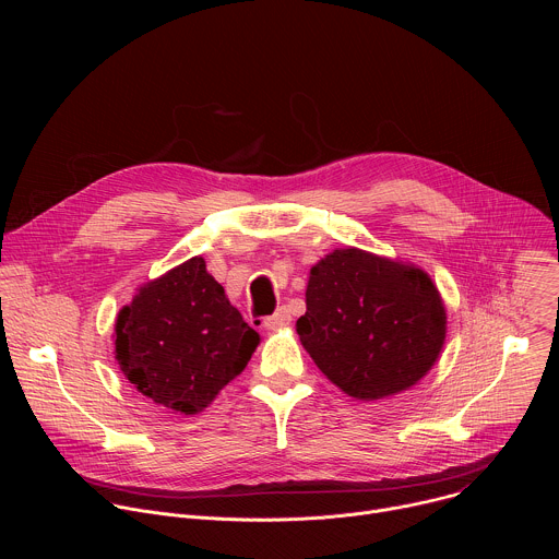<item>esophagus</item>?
<instances>
[{
  "mask_svg": "<svg viewBox=\"0 0 559 559\" xmlns=\"http://www.w3.org/2000/svg\"><path fill=\"white\" fill-rule=\"evenodd\" d=\"M289 321H292V316H289V311H287V307H278L272 316H267L265 321H263V325H265V330H270V332H276V330H283V328H287L289 325Z\"/></svg>",
  "mask_w": 559,
  "mask_h": 559,
  "instance_id": "obj_1",
  "label": "esophagus"
}]
</instances>
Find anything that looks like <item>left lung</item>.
<instances>
[{
  "label": "left lung",
  "mask_w": 559,
  "mask_h": 559,
  "mask_svg": "<svg viewBox=\"0 0 559 559\" xmlns=\"http://www.w3.org/2000/svg\"><path fill=\"white\" fill-rule=\"evenodd\" d=\"M305 305L296 321L305 352L356 401L412 389L444 347V300L414 263L338 248L309 270Z\"/></svg>",
  "instance_id": "left-lung-1"
}]
</instances>
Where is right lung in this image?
<instances>
[{"label": "right lung", "mask_w": 559, "mask_h": 559, "mask_svg": "<svg viewBox=\"0 0 559 559\" xmlns=\"http://www.w3.org/2000/svg\"><path fill=\"white\" fill-rule=\"evenodd\" d=\"M261 336L192 257L141 285L115 323V360L152 403L194 416L241 373Z\"/></svg>", "instance_id": "add662e5"}]
</instances>
